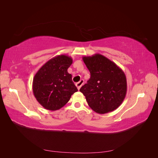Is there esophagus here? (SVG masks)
I'll return each instance as SVG.
<instances>
[{
    "label": "esophagus",
    "instance_id": "esophagus-1",
    "mask_svg": "<svg viewBox=\"0 0 158 158\" xmlns=\"http://www.w3.org/2000/svg\"><path fill=\"white\" fill-rule=\"evenodd\" d=\"M84 80H81L80 81H79L78 82L76 83V86L77 87L78 89H80V88L81 86H82V85L84 84Z\"/></svg>",
    "mask_w": 158,
    "mask_h": 158
}]
</instances>
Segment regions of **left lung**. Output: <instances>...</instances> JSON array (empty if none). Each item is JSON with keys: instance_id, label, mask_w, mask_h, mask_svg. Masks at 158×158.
<instances>
[{"instance_id": "8db88e82", "label": "left lung", "mask_w": 158, "mask_h": 158, "mask_svg": "<svg viewBox=\"0 0 158 158\" xmlns=\"http://www.w3.org/2000/svg\"><path fill=\"white\" fill-rule=\"evenodd\" d=\"M82 59L91 76L80 91L89 107L99 114L117 109L127 94L125 74L114 62L101 54L83 56Z\"/></svg>"}]
</instances>
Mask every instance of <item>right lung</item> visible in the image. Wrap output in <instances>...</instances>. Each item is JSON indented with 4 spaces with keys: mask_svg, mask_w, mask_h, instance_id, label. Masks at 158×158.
I'll return each mask as SVG.
<instances>
[{
    "mask_svg": "<svg viewBox=\"0 0 158 158\" xmlns=\"http://www.w3.org/2000/svg\"><path fill=\"white\" fill-rule=\"evenodd\" d=\"M73 59L66 55L56 56L45 63L33 79V93L41 106L56 111L64 106L71 95L78 92L68 69Z\"/></svg>",
    "mask_w": 158,
    "mask_h": 158,
    "instance_id": "1",
    "label": "right lung"
}]
</instances>
